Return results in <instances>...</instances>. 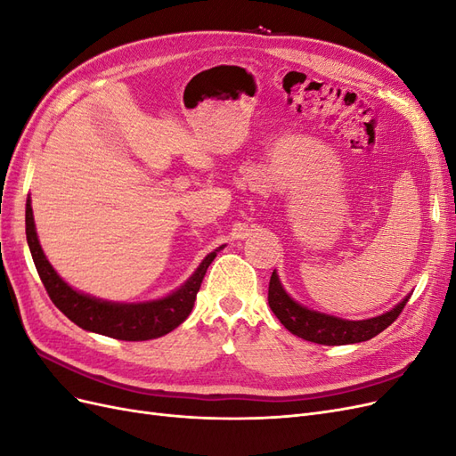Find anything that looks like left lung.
<instances>
[{
    "instance_id": "1",
    "label": "left lung",
    "mask_w": 456,
    "mask_h": 456,
    "mask_svg": "<svg viewBox=\"0 0 456 456\" xmlns=\"http://www.w3.org/2000/svg\"><path fill=\"white\" fill-rule=\"evenodd\" d=\"M409 297L411 295H407L390 312H384L377 317H369V320L352 322L298 305L295 298L287 295L275 270L272 272L268 287V305L275 317L283 323V327L300 338L315 344H325V346H342V344L365 342L377 337L397 320V315L405 308Z\"/></svg>"
}]
</instances>
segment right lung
Wrapping results in <instances>:
<instances>
[{
  "instance_id": "obj_1",
  "label": "right lung",
  "mask_w": 456,
  "mask_h": 456,
  "mask_svg": "<svg viewBox=\"0 0 456 456\" xmlns=\"http://www.w3.org/2000/svg\"><path fill=\"white\" fill-rule=\"evenodd\" d=\"M26 240H28L41 283L45 285L54 306L77 327L118 340L158 338L181 325L194 308L207 268L215 260L216 253L224 249V245H220L218 249L207 255L196 272L169 295L146 302H112L76 291L51 266L37 240L30 198L26 200Z\"/></svg>"
}]
</instances>
